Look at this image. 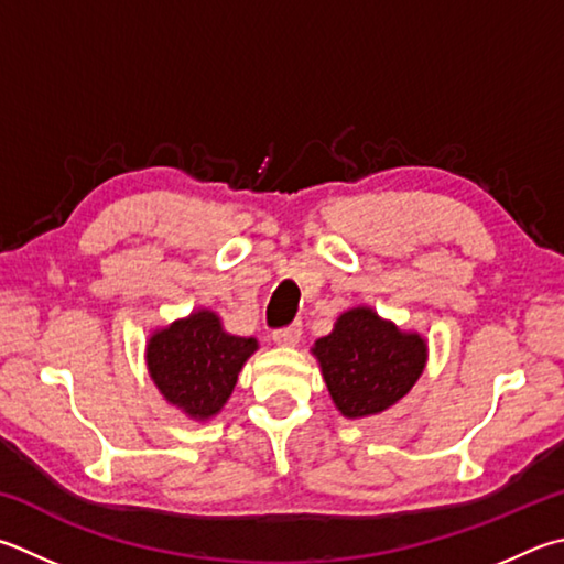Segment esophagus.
<instances>
[{
  "mask_svg": "<svg viewBox=\"0 0 564 564\" xmlns=\"http://www.w3.org/2000/svg\"><path fill=\"white\" fill-rule=\"evenodd\" d=\"M301 335H303V327L301 323L289 325V327H281V330L273 333V343L281 345V347H295L301 343Z\"/></svg>",
  "mask_w": 564,
  "mask_h": 564,
  "instance_id": "esophagus-1",
  "label": "esophagus"
}]
</instances>
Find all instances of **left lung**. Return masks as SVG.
<instances>
[{
    "instance_id": "1",
    "label": "left lung",
    "mask_w": 564,
    "mask_h": 564,
    "mask_svg": "<svg viewBox=\"0 0 564 564\" xmlns=\"http://www.w3.org/2000/svg\"><path fill=\"white\" fill-rule=\"evenodd\" d=\"M311 352L345 419L387 412L412 392L429 360L422 335L402 330L370 305L340 313L333 333L317 337Z\"/></svg>"
}]
</instances>
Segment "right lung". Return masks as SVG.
Masks as SVG:
<instances>
[{"instance_id": "1", "label": "right lung", "mask_w": 564, "mask_h": 564, "mask_svg": "<svg viewBox=\"0 0 564 564\" xmlns=\"http://www.w3.org/2000/svg\"><path fill=\"white\" fill-rule=\"evenodd\" d=\"M256 350V337L231 335L217 313L197 308L150 333L145 362L167 404L194 422H209L229 402L239 372Z\"/></svg>"}]
</instances>
